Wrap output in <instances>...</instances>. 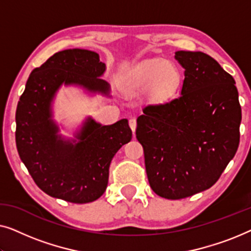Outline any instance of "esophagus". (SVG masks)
Returning <instances> with one entry per match:
<instances>
[{
  "label": "esophagus",
  "mask_w": 251,
  "mask_h": 251,
  "mask_svg": "<svg viewBox=\"0 0 251 251\" xmlns=\"http://www.w3.org/2000/svg\"><path fill=\"white\" fill-rule=\"evenodd\" d=\"M129 126H130V128H131V130L133 131V133H135L136 128H137V121H136L135 118H132V119L129 120Z\"/></svg>",
  "instance_id": "esophagus-1"
}]
</instances>
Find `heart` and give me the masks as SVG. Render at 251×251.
<instances>
[{"mask_svg":"<svg viewBox=\"0 0 251 251\" xmlns=\"http://www.w3.org/2000/svg\"><path fill=\"white\" fill-rule=\"evenodd\" d=\"M180 74L176 66L166 61H151L133 72L126 81L130 91H150L159 99H167L177 91Z\"/></svg>","mask_w":251,"mask_h":251,"instance_id":"b5f03b06","label":"heart"}]
</instances>
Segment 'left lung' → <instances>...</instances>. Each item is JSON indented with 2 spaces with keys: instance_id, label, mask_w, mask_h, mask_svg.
Here are the masks:
<instances>
[{
  "instance_id": "left-lung-1",
  "label": "left lung",
  "mask_w": 251,
  "mask_h": 251,
  "mask_svg": "<svg viewBox=\"0 0 251 251\" xmlns=\"http://www.w3.org/2000/svg\"><path fill=\"white\" fill-rule=\"evenodd\" d=\"M185 70L180 95L144 107L136 137L154 193L179 200L208 190L234 157L241 106L232 75L200 51H177Z\"/></svg>"
}]
</instances>
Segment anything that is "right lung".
<instances>
[{
	"label": "right lung",
	"mask_w": 251,
	"mask_h": 251,
	"mask_svg": "<svg viewBox=\"0 0 251 251\" xmlns=\"http://www.w3.org/2000/svg\"><path fill=\"white\" fill-rule=\"evenodd\" d=\"M105 70L94 51H59L33 70L20 96L16 111L17 150L35 184L50 197L72 203L97 200L107 187L113 156L131 140L126 119L101 126L88 118L75 133L77 141L58 135L51 102L60 85H80L109 97V84L100 78Z\"/></svg>",
	"instance_id": "add662e5"
}]
</instances>
